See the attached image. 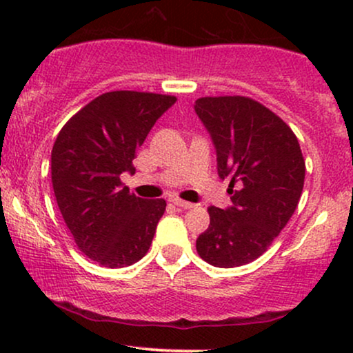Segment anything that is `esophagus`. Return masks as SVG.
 I'll return each instance as SVG.
<instances>
[{
    "label": "esophagus",
    "mask_w": 353,
    "mask_h": 353,
    "mask_svg": "<svg viewBox=\"0 0 353 353\" xmlns=\"http://www.w3.org/2000/svg\"><path fill=\"white\" fill-rule=\"evenodd\" d=\"M172 204H174V205H177V208H182V209H190V208H194L192 202L182 201V199H179V197H174V199H172Z\"/></svg>",
    "instance_id": "1"
}]
</instances>
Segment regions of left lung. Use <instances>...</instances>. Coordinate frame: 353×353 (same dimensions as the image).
Returning a JSON list of instances; mask_svg holds the SVG:
<instances>
[{
    "instance_id": "8db88e82",
    "label": "left lung",
    "mask_w": 353,
    "mask_h": 353,
    "mask_svg": "<svg viewBox=\"0 0 353 353\" xmlns=\"http://www.w3.org/2000/svg\"><path fill=\"white\" fill-rule=\"evenodd\" d=\"M197 116L212 137L217 174L229 179L228 209L210 205V224L196 241L214 267L249 264L265 252L301 201L305 161L292 129L244 96L199 98Z\"/></svg>"
}]
</instances>
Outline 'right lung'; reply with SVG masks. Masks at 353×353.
Masks as SVG:
<instances>
[{
    "instance_id": "obj_1",
    "label": "right lung",
    "mask_w": 353,
    "mask_h": 353,
    "mask_svg": "<svg viewBox=\"0 0 353 353\" xmlns=\"http://www.w3.org/2000/svg\"><path fill=\"white\" fill-rule=\"evenodd\" d=\"M174 96L104 92L63 125L51 151L56 202L76 245L91 261L116 269L136 264L152 244L164 199L129 192L121 174Z\"/></svg>"
}]
</instances>
